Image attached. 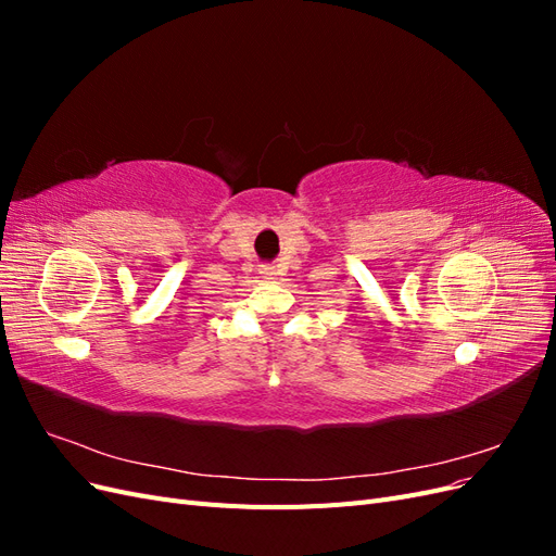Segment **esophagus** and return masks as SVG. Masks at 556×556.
Segmentation results:
<instances>
[{
    "mask_svg": "<svg viewBox=\"0 0 556 556\" xmlns=\"http://www.w3.org/2000/svg\"><path fill=\"white\" fill-rule=\"evenodd\" d=\"M260 274H262V278H266V280H276V278H278L276 266H271V264H262Z\"/></svg>",
    "mask_w": 556,
    "mask_h": 556,
    "instance_id": "1",
    "label": "esophagus"
}]
</instances>
